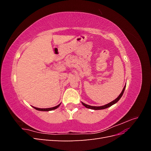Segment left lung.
<instances>
[{
	"mask_svg": "<svg viewBox=\"0 0 151 151\" xmlns=\"http://www.w3.org/2000/svg\"><path fill=\"white\" fill-rule=\"evenodd\" d=\"M125 87H126V86H124V88H123V90H122V93H121L117 97V98H116L115 100H113V101L110 102L109 103L104 105V106H90V105H88V104H85V103H83V102H82V104H83L84 105V106L86 108H89V109H95V110H97V109H105V108H108V107H110L111 106H112L113 104H115L116 103H117L118 101H119L120 99L122 98L123 93H124Z\"/></svg>",
	"mask_w": 151,
	"mask_h": 151,
	"instance_id": "1",
	"label": "left lung"
}]
</instances>
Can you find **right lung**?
<instances>
[{
	"instance_id": "right-lung-1",
	"label": "right lung",
	"mask_w": 151,
	"mask_h": 151,
	"mask_svg": "<svg viewBox=\"0 0 151 151\" xmlns=\"http://www.w3.org/2000/svg\"><path fill=\"white\" fill-rule=\"evenodd\" d=\"M61 104V103H60ZM60 104H59L57 106H55V107H52V108H36L33 106L35 109H36V110H38V111H51V110H53V109H57L58 107H59L60 106Z\"/></svg>"
}]
</instances>
